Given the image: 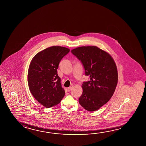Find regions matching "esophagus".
<instances>
[{
    "label": "esophagus",
    "mask_w": 146,
    "mask_h": 146,
    "mask_svg": "<svg viewBox=\"0 0 146 146\" xmlns=\"http://www.w3.org/2000/svg\"><path fill=\"white\" fill-rule=\"evenodd\" d=\"M73 88V86H70V87H69V88H68V91H71Z\"/></svg>",
    "instance_id": "obj_1"
}]
</instances>
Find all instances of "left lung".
<instances>
[{
	"label": "left lung",
	"instance_id": "1",
	"mask_svg": "<svg viewBox=\"0 0 146 146\" xmlns=\"http://www.w3.org/2000/svg\"><path fill=\"white\" fill-rule=\"evenodd\" d=\"M81 60L90 81L82 84L83 92L79 102L88 111L98 110L109 101L118 82L117 67L109 53L96 46H82L72 49Z\"/></svg>",
	"mask_w": 146,
	"mask_h": 146
}]
</instances>
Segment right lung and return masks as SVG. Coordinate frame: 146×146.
<instances>
[{
    "label": "right lung",
    "instance_id": "obj_1",
    "mask_svg": "<svg viewBox=\"0 0 146 146\" xmlns=\"http://www.w3.org/2000/svg\"><path fill=\"white\" fill-rule=\"evenodd\" d=\"M69 51L64 46H51L39 52L31 60L28 72L29 90L36 100L47 108L58 104L64 97L57 69Z\"/></svg>",
    "mask_w": 146,
    "mask_h": 146
}]
</instances>
